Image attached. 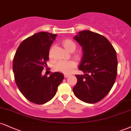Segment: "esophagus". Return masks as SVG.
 <instances>
[{
	"mask_svg": "<svg viewBox=\"0 0 131 131\" xmlns=\"http://www.w3.org/2000/svg\"><path fill=\"white\" fill-rule=\"evenodd\" d=\"M70 76V74H64V77L65 78H68V77Z\"/></svg>",
	"mask_w": 131,
	"mask_h": 131,
	"instance_id": "1",
	"label": "esophagus"
}]
</instances>
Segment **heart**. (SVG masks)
Masks as SVG:
<instances>
[{
  "mask_svg": "<svg viewBox=\"0 0 131 131\" xmlns=\"http://www.w3.org/2000/svg\"><path fill=\"white\" fill-rule=\"evenodd\" d=\"M63 46L65 49L69 52L74 51L76 48L75 42L70 39H66L63 41ZM76 64L72 60H60L55 64L54 69L56 71L63 72L64 74H69L75 67Z\"/></svg>",
  "mask_w": 131,
  "mask_h": 131,
  "instance_id": "b5f03b06",
  "label": "heart"
}]
</instances>
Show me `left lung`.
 <instances>
[{
    "instance_id": "8db88e82",
    "label": "left lung",
    "mask_w": 131,
    "mask_h": 131,
    "mask_svg": "<svg viewBox=\"0 0 131 131\" xmlns=\"http://www.w3.org/2000/svg\"><path fill=\"white\" fill-rule=\"evenodd\" d=\"M74 39L82 48L78 82L72 89L75 96L86 103L100 101L108 93L115 82L118 61L113 46L106 38L90 30L79 32Z\"/></svg>"
}]
</instances>
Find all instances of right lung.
<instances>
[{"label":"right lung","mask_w":131,"mask_h":131,"mask_svg":"<svg viewBox=\"0 0 131 131\" xmlns=\"http://www.w3.org/2000/svg\"><path fill=\"white\" fill-rule=\"evenodd\" d=\"M56 37L45 31L37 33L20 44L14 57L13 70L16 83L27 100L37 104L52 100L64 79L59 72H52L49 77L41 74Z\"/></svg>","instance_id":"obj_1"}]
</instances>
